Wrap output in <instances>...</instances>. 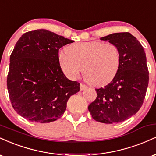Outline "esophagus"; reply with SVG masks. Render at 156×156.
<instances>
[{
  "instance_id": "34e87169",
  "label": "esophagus",
  "mask_w": 156,
  "mask_h": 156,
  "mask_svg": "<svg viewBox=\"0 0 156 156\" xmlns=\"http://www.w3.org/2000/svg\"><path fill=\"white\" fill-rule=\"evenodd\" d=\"M87 88V85H85V84L83 83H80V91H83V90H85Z\"/></svg>"
}]
</instances>
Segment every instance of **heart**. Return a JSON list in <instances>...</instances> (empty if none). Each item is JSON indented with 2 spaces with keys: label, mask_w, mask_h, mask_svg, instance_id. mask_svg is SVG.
<instances>
[{
  "label": "heart",
  "mask_w": 156,
  "mask_h": 156,
  "mask_svg": "<svg viewBox=\"0 0 156 156\" xmlns=\"http://www.w3.org/2000/svg\"><path fill=\"white\" fill-rule=\"evenodd\" d=\"M120 62V50L117 44L99 41L73 44L58 55L66 76L76 79L83 69L84 79L94 86L110 82L117 75Z\"/></svg>",
  "instance_id": "1"
}]
</instances>
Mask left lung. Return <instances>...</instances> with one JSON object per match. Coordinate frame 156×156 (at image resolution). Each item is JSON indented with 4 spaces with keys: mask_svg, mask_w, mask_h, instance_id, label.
I'll return each mask as SVG.
<instances>
[{
    "mask_svg": "<svg viewBox=\"0 0 156 156\" xmlns=\"http://www.w3.org/2000/svg\"><path fill=\"white\" fill-rule=\"evenodd\" d=\"M101 39L119 47L120 65L111 83L95 89L97 98L88 108L94 120L106 124L121 122L136 114L145 98L149 83L146 54L140 42L128 32Z\"/></svg>",
    "mask_w": 156,
    "mask_h": 156,
    "instance_id": "8db88e82",
    "label": "left lung"
}]
</instances>
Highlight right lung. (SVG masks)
Here are the masks:
<instances>
[{
    "mask_svg": "<svg viewBox=\"0 0 156 156\" xmlns=\"http://www.w3.org/2000/svg\"><path fill=\"white\" fill-rule=\"evenodd\" d=\"M74 41L44 29L22 35L10 55L7 89L12 107L34 122H51L62 117L78 81L64 76L58 50Z\"/></svg>",
    "mask_w": 156,
    "mask_h": 156,
    "instance_id": "obj_1",
    "label": "right lung"
}]
</instances>
